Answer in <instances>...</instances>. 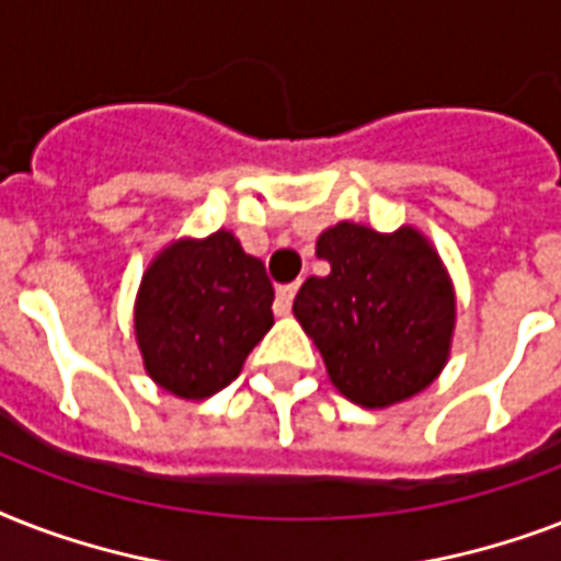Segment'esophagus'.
I'll list each match as a JSON object with an SVG mask.
<instances>
[{
  "instance_id": "1",
  "label": "esophagus",
  "mask_w": 561,
  "mask_h": 561,
  "mask_svg": "<svg viewBox=\"0 0 561 561\" xmlns=\"http://www.w3.org/2000/svg\"><path fill=\"white\" fill-rule=\"evenodd\" d=\"M297 282H290V285H279L276 288V306H273V311L276 314H288L290 311V302H294V297H297Z\"/></svg>"
}]
</instances>
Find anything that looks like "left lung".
I'll list each match as a JSON object with an SVG mask.
<instances>
[{"instance_id": "8db88e82", "label": "left lung", "mask_w": 561, "mask_h": 561, "mask_svg": "<svg viewBox=\"0 0 561 561\" xmlns=\"http://www.w3.org/2000/svg\"><path fill=\"white\" fill-rule=\"evenodd\" d=\"M317 255L332 271L302 282L294 314L334 387L364 408L425 390L454 332V290L434 247L410 227L381 236L337 224L320 236Z\"/></svg>"}]
</instances>
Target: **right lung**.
Returning <instances> with one entry per match:
<instances>
[{
  "label": "right lung",
  "mask_w": 561,
  "mask_h": 561,
  "mask_svg": "<svg viewBox=\"0 0 561 561\" xmlns=\"http://www.w3.org/2000/svg\"><path fill=\"white\" fill-rule=\"evenodd\" d=\"M264 264L229 232L169 247L136 299L145 369L180 399L224 390L273 325Z\"/></svg>",
  "instance_id": "add662e5"
}]
</instances>
